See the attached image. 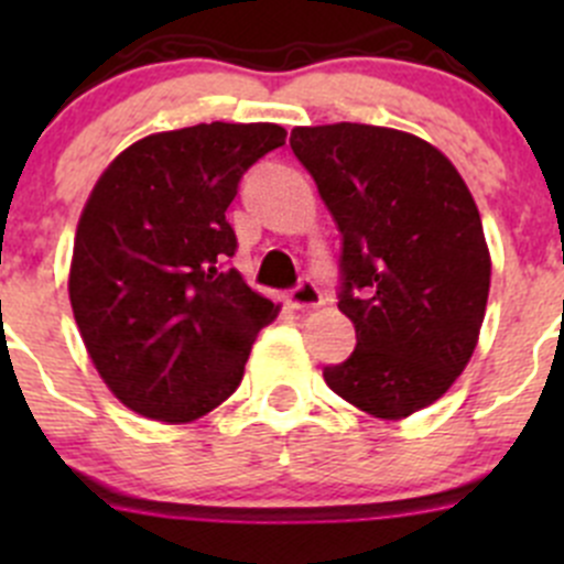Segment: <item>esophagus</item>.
I'll return each instance as SVG.
<instances>
[{"instance_id": "34e87169", "label": "esophagus", "mask_w": 564, "mask_h": 564, "mask_svg": "<svg viewBox=\"0 0 564 564\" xmlns=\"http://www.w3.org/2000/svg\"><path fill=\"white\" fill-rule=\"evenodd\" d=\"M289 303H292L294 308H318V305L324 303L322 289H318L311 278H303V281L289 292Z\"/></svg>"}]
</instances>
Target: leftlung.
Segmentation results:
<instances>
[{
	"label": "left lung",
	"instance_id": "8db88e82",
	"mask_svg": "<svg viewBox=\"0 0 564 564\" xmlns=\"http://www.w3.org/2000/svg\"><path fill=\"white\" fill-rule=\"evenodd\" d=\"M289 144L340 231L338 308L357 333L324 382L373 417H409L477 346L491 256L475 198L436 147L401 130L318 124Z\"/></svg>",
	"mask_w": 564,
	"mask_h": 564
}]
</instances>
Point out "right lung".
Returning <instances> with one entry per match:
<instances>
[{
    "label": "right lung",
    "mask_w": 564,
    "mask_h": 564,
    "mask_svg": "<svg viewBox=\"0 0 564 564\" xmlns=\"http://www.w3.org/2000/svg\"><path fill=\"white\" fill-rule=\"evenodd\" d=\"M286 144L272 122L147 135L100 174L78 220L70 305L108 390L161 423L213 412L242 382L278 305L229 267L242 174Z\"/></svg>",
    "instance_id": "obj_1"
}]
</instances>
